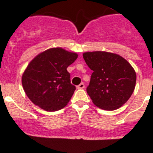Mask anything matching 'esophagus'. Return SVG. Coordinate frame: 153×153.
Listing matches in <instances>:
<instances>
[{"mask_svg":"<svg viewBox=\"0 0 153 153\" xmlns=\"http://www.w3.org/2000/svg\"><path fill=\"white\" fill-rule=\"evenodd\" d=\"M77 88H78V89H83V88H85V84L81 83L79 85L77 86Z\"/></svg>","mask_w":153,"mask_h":153,"instance_id":"esophagus-1","label":"esophagus"}]
</instances>
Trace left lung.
<instances>
[{
  "label": "left lung",
  "instance_id": "1",
  "mask_svg": "<svg viewBox=\"0 0 153 153\" xmlns=\"http://www.w3.org/2000/svg\"><path fill=\"white\" fill-rule=\"evenodd\" d=\"M84 59L93 73L87 93L94 105L115 110L129 100L134 91L137 75L125 59L105 51L83 53Z\"/></svg>",
  "mask_w": 153,
  "mask_h": 153
}]
</instances>
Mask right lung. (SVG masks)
<instances>
[{"mask_svg":"<svg viewBox=\"0 0 153 153\" xmlns=\"http://www.w3.org/2000/svg\"><path fill=\"white\" fill-rule=\"evenodd\" d=\"M77 58V53L60 48L36 56L22 76V87L30 100L49 112L64 108L75 91L67 68Z\"/></svg>","mask_w":153,"mask_h":153,"instance_id":"1","label":"right lung"}]
</instances>
